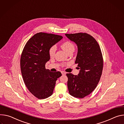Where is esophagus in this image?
Wrapping results in <instances>:
<instances>
[{
  "instance_id": "obj_1",
  "label": "esophagus",
  "mask_w": 124,
  "mask_h": 124,
  "mask_svg": "<svg viewBox=\"0 0 124 124\" xmlns=\"http://www.w3.org/2000/svg\"><path fill=\"white\" fill-rule=\"evenodd\" d=\"M61 73H62V75H65L66 73L65 72H64V71H61Z\"/></svg>"
}]
</instances>
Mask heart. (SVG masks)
I'll return each instance as SVG.
<instances>
[{
	"label": "heart",
	"instance_id": "heart-1",
	"mask_svg": "<svg viewBox=\"0 0 124 124\" xmlns=\"http://www.w3.org/2000/svg\"><path fill=\"white\" fill-rule=\"evenodd\" d=\"M61 47L66 53H67L68 51L72 49H74V45L71 42H70V41H66V42L62 43L61 45ZM56 48L55 46H52L49 49V54L50 57H52L54 56L55 51H56Z\"/></svg>",
	"mask_w": 124,
	"mask_h": 124
}]
</instances>
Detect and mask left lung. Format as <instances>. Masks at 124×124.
<instances>
[{
	"mask_svg": "<svg viewBox=\"0 0 124 124\" xmlns=\"http://www.w3.org/2000/svg\"><path fill=\"white\" fill-rule=\"evenodd\" d=\"M65 35L77 46L75 63L80 69L78 75L66 74L68 91L73 97L82 99L90 94L99 83L103 70L102 54L97 41L90 34Z\"/></svg>",
	"mask_w": 124,
	"mask_h": 124,
	"instance_id": "1",
	"label": "left lung"
}]
</instances>
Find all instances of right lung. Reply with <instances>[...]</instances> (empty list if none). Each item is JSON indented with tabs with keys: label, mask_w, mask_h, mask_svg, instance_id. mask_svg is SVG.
Here are the masks:
<instances>
[{
	"label": "right lung",
	"mask_w": 124,
	"mask_h": 124,
	"mask_svg": "<svg viewBox=\"0 0 124 124\" xmlns=\"http://www.w3.org/2000/svg\"><path fill=\"white\" fill-rule=\"evenodd\" d=\"M62 38L61 35L39 32L26 42L23 50L20 66L24 83L29 91L38 99L51 96L60 71L52 72L45 68L49 61V49Z\"/></svg>",
	"instance_id": "right-lung-1"
}]
</instances>
